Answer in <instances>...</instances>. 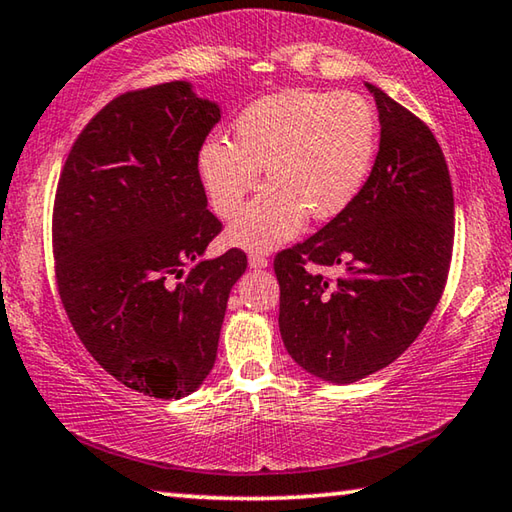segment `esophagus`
Instances as JSON below:
<instances>
[{"label":"esophagus","instance_id":"obj_1","mask_svg":"<svg viewBox=\"0 0 512 512\" xmlns=\"http://www.w3.org/2000/svg\"><path fill=\"white\" fill-rule=\"evenodd\" d=\"M248 264L253 266V268H266L268 266V259L262 253H253V255L248 257Z\"/></svg>","mask_w":512,"mask_h":512}]
</instances>
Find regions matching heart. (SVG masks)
<instances>
[{
  "label": "heart",
  "instance_id": "heart-1",
  "mask_svg": "<svg viewBox=\"0 0 512 512\" xmlns=\"http://www.w3.org/2000/svg\"><path fill=\"white\" fill-rule=\"evenodd\" d=\"M379 124L354 92L287 90L241 112L232 142L212 137L196 167L216 214L230 219L259 183L266 185L232 221L228 237L246 250H271L298 235L307 216L329 221L357 201L375 162Z\"/></svg>",
  "mask_w": 512,
  "mask_h": 512
}]
</instances>
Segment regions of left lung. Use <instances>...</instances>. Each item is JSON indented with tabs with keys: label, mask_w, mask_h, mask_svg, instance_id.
<instances>
[{
	"label": "left lung",
	"mask_w": 512,
	"mask_h": 512,
	"mask_svg": "<svg viewBox=\"0 0 512 512\" xmlns=\"http://www.w3.org/2000/svg\"><path fill=\"white\" fill-rule=\"evenodd\" d=\"M381 137L348 212L275 255L280 332L291 359L329 384L393 363L443 296L454 246V192L440 144L413 112L366 83ZM320 265L341 267L325 278Z\"/></svg>",
	"instance_id": "8db88e82"
}]
</instances>
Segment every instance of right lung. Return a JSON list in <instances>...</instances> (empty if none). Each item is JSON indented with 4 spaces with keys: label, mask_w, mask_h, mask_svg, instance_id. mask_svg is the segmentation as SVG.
<instances>
[{
    "label": "right lung",
    "mask_w": 512,
    "mask_h": 512,
    "mask_svg": "<svg viewBox=\"0 0 512 512\" xmlns=\"http://www.w3.org/2000/svg\"><path fill=\"white\" fill-rule=\"evenodd\" d=\"M221 110L187 81L112 99L83 128L60 171L56 282L94 361L126 388L160 400L210 375L239 248L203 259L221 232L196 158Z\"/></svg>",
    "instance_id": "right-lung-1"
}]
</instances>
